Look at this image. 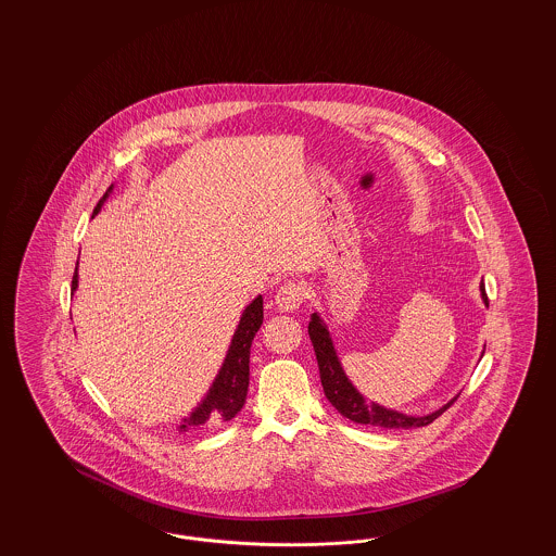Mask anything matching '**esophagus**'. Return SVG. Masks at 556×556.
Returning a JSON list of instances; mask_svg holds the SVG:
<instances>
[{"label":"esophagus","mask_w":556,"mask_h":556,"mask_svg":"<svg viewBox=\"0 0 556 556\" xmlns=\"http://www.w3.org/2000/svg\"><path fill=\"white\" fill-rule=\"evenodd\" d=\"M304 298H306V288L300 281H288L277 291L275 302L281 313H293L302 306Z\"/></svg>","instance_id":"esophagus-1"}]
</instances>
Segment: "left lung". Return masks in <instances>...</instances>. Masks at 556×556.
I'll return each mask as SVG.
<instances>
[{"mask_svg": "<svg viewBox=\"0 0 556 556\" xmlns=\"http://www.w3.org/2000/svg\"><path fill=\"white\" fill-rule=\"evenodd\" d=\"M481 288V298L488 304V293L483 283ZM308 336L311 342L315 345V354H317L318 372H320V383H323V392L327 400L338 408L340 415H344L345 419L354 421L358 425H372V427H383V429H410V427H425V425L433 424L444 410H448L454 404V400H450L446 406H442L440 410L427 415V417H406L396 410H388L381 408L377 404H367L365 397L361 396L354 386L348 381L342 365L336 356V350L331 344L329 331L325 329V325L320 323L317 313L308 323Z\"/></svg>", "mask_w": 556, "mask_h": 556, "instance_id": "1", "label": "left lung"}]
</instances>
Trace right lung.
Segmentation results:
<instances>
[{
    "mask_svg": "<svg viewBox=\"0 0 556 556\" xmlns=\"http://www.w3.org/2000/svg\"><path fill=\"white\" fill-rule=\"evenodd\" d=\"M112 187H108L110 191ZM108 191L104 198L98 202L93 214L102 208L104 200L108 198ZM73 290H77V268L73 275ZM263 298L258 295L241 315L238 331L231 340V348L227 352V358L223 363V369L218 372V377L212 383L211 392L206 400L191 413V417L184 419V425L179 427V431H204L211 427L229 424L245 402L248 396V383H250V348L254 342L256 331L263 325Z\"/></svg>",
    "mask_w": 556,
    "mask_h": 556,
    "instance_id": "obj_1",
    "label": "right lung"
}]
</instances>
